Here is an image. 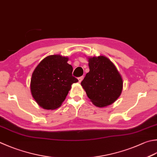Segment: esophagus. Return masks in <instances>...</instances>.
Masks as SVG:
<instances>
[{"label": "esophagus", "instance_id": "obj_1", "mask_svg": "<svg viewBox=\"0 0 157 157\" xmlns=\"http://www.w3.org/2000/svg\"><path fill=\"white\" fill-rule=\"evenodd\" d=\"M83 78H84V77H83V76H81V77H79V78H78V80H79V83H80L82 81Z\"/></svg>", "mask_w": 157, "mask_h": 157}]
</instances>
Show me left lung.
Listing matches in <instances>:
<instances>
[{
    "label": "left lung",
    "instance_id": "1",
    "mask_svg": "<svg viewBox=\"0 0 157 157\" xmlns=\"http://www.w3.org/2000/svg\"><path fill=\"white\" fill-rule=\"evenodd\" d=\"M90 71L81 82L89 99L99 107L111 105L120 97L122 79L108 58L100 56L88 58Z\"/></svg>",
    "mask_w": 157,
    "mask_h": 157
}]
</instances>
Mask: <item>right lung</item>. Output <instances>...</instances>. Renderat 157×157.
Here are the masks:
<instances>
[{
  "mask_svg": "<svg viewBox=\"0 0 157 157\" xmlns=\"http://www.w3.org/2000/svg\"><path fill=\"white\" fill-rule=\"evenodd\" d=\"M68 58L52 55L36 67L30 80V90L39 105L46 109L59 107L73 83L78 79L72 75L73 67Z\"/></svg>",
  "mask_w": 157,
  "mask_h": 157,
  "instance_id": "add662e5",
  "label": "right lung"
}]
</instances>
